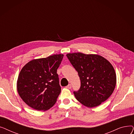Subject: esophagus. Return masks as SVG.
I'll use <instances>...</instances> for the list:
<instances>
[{"label":"esophagus","mask_w":134,"mask_h":134,"mask_svg":"<svg viewBox=\"0 0 134 134\" xmlns=\"http://www.w3.org/2000/svg\"><path fill=\"white\" fill-rule=\"evenodd\" d=\"M66 87L68 89H71L72 88V85H71V84H68V85L66 86Z\"/></svg>","instance_id":"obj_1"}]
</instances>
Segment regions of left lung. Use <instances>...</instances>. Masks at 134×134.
<instances>
[{
    "label": "left lung",
    "instance_id": "obj_1",
    "mask_svg": "<svg viewBox=\"0 0 134 134\" xmlns=\"http://www.w3.org/2000/svg\"><path fill=\"white\" fill-rule=\"evenodd\" d=\"M67 57L78 72L81 85L74 94L80 103L88 108L96 107L113 93L116 75L112 65L102 56L69 53Z\"/></svg>",
    "mask_w": 134,
    "mask_h": 134
}]
</instances>
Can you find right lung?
<instances>
[{"mask_svg":"<svg viewBox=\"0 0 134 134\" xmlns=\"http://www.w3.org/2000/svg\"><path fill=\"white\" fill-rule=\"evenodd\" d=\"M63 54L30 61L21 69L17 89L22 100L34 109L47 110L52 107L61 92L57 69Z\"/></svg>","mask_w":134,"mask_h":134,"instance_id":"right-lung-1","label":"right lung"}]
</instances>
